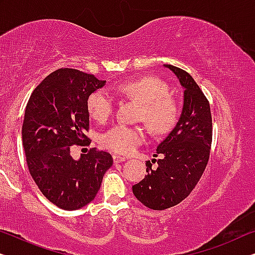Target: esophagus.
I'll return each instance as SVG.
<instances>
[{"instance_id":"esophagus-1","label":"esophagus","mask_w":255,"mask_h":255,"mask_svg":"<svg viewBox=\"0 0 255 255\" xmlns=\"http://www.w3.org/2000/svg\"><path fill=\"white\" fill-rule=\"evenodd\" d=\"M125 160H126V158L125 157H121V155H118V154L113 155V161H115V164H119V162H123Z\"/></svg>"}]
</instances>
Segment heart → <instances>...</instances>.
<instances>
[{"mask_svg": "<svg viewBox=\"0 0 255 255\" xmlns=\"http://www.w3.org/2000/svg\"><path fill=\"white\" fill-rule=\"evenodd\" d=\"M118 94L140 104L138 120L145 123L154 135H164L172 130L178 118V103L169 94L167 83L154 77H143L117 86ZM87 110L97 123L105 124L115 112V101L108 91H93L87 100ZM145 139L142 127L117 125L104 132L102 143L116 153L127 154Z\"/></svg>", "mask_w": 255, "mask_h": 255, "instance_id": "b5f03b06", "label": "heart"}]
</instances>
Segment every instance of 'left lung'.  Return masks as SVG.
Segmentation results:
<instances>
[{"mask_svg": "<svg viewBox=\"0 0 255 255\" xmlns=\"http://www.w3.org/2000/svg\"><path fill=\"white\" fill-rule=\"evenodd\" d=\"M172 70L184 88V103L180 120L170 134L159 144L157 169L146 161V175L132 192L144 206L162 211L180 204L190 195L203 175L210 159L212 145V115L210 102L188 72Z\"/></svg>", "mask_w": 255, "mask_h": 255, "instance_id": "8db88e82", "label": "left lung"}]
</instances>
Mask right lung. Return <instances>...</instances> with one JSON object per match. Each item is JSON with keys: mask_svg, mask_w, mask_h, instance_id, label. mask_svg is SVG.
Returning <instances> with one entry per match:
<instances>
[{"mask_svg": "<svg viewBox=\"0 0 255 255\" xmlns=\"http://www.w3.org/2000/svg\"><path fill=\"white\" fill-rule=\"evenodd\" d=\"M103 80L74 68L49 74L30 95L22 124V145L30 176L42 195L57 207L74 211L96 197L111 154L91 147L79 160L72 145L88 146L89 95Z\"/></svg>", "mask_w": 255, "mask_h": 255, "instance_id": "add662e5", "label": "right lung"}]
</instances>
